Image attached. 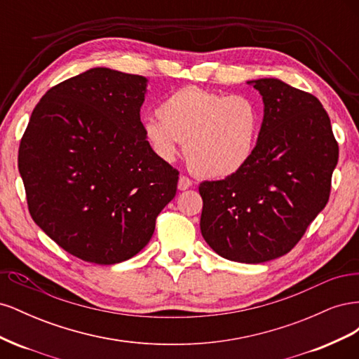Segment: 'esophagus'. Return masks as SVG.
<instances>
[{
    "label": "esophagus",
    "instance_id": "1",
    "mask_svg": "<svg viewBox=\"0 0 359 359\" xmlns=\"http://www.w3.org/2000/svg\"><path fill=\"white\" fill-rule=\"evenodd\" d=\"M191 186H193V182H191L187 177H184V175L180 177V180H178V189H180V190H187V189H190Z\"/></svg>",
    "mask_w": 359,
    "mask_h": 359
}]
</instances>
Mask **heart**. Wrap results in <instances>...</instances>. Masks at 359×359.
<instances>
[{"instance_id":"obj_1","label":"heart","mask_w":359,"mask_h":359,"mask_svg":"<svg viewBox=\"0 0 359 359\" xmlns=\"http://www.w3.org/2000/svg\"><path fill=\"white\" fill-rule=\"evenodd\" d=\"M157 112L144 121L149 145L161 160L172 161L186 142L189 166L202 178H229L255 156L262 109L252 97L182 86Z\"/></svg>"}]
</instances>
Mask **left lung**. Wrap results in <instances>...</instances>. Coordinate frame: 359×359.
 <instances>
[{
	"label": "left lung",
	"mask_w": 359,
	"mask_h": 359,
	"mask_svg": "<svg viewBox=\"0 0 359 359\" xmlns=\"http://www.w3.org/2000/svg\"><path fill=\"white\" fill-rule=\"evenodd\" d=\"M247 83L264 102L255 156L235 175L201 184V232L222 257L262 264L289 253L325 208L339 145L316 97L276 78Z\"/></svg>",
	"instance_id": "8db88e82"
}]
</instances>
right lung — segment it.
I'll return each instance as SVG.
<instances>
[{
	"mask_svg": "<svg viewBox=\"0 0 359 359\" xmlns=\"http://www.w3.org/2000/svg\"><path fill=\"white\" fill-rule=\"evenodd\" d=\"M147 85L144 76L86 70L41 97L20 140L32 220L85 262L137 255L175 198L178 170L154 153L140 123Z\"/></svg>",
	"mask_w": 359,
	"mask_h": 359,
	"instance_id": "1",
	"label": "right lung"
}]
</instances>
